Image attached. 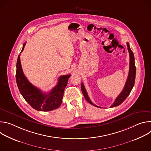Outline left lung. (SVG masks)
<instances>
[{"mask_svg":"<svg viewBox=\"0 0 151 151\" xmlns=\"http://www.w3.org/2000/svg\"><path fill=\"white\" fill-rule=\"evenodd\" d=\"M127 45L128 51L129 52V54H130V68H129L128 76L127 81L125 82V85L124 86V89L122 90L121 93L119 94V95L116 97L114 103L110 107H115L121 104L127 99V97L129 96V94H130L134 85L135 78H136V66H135V63H134V57L133 51L130 49V45H129L128 42L127 43ZM81 90L86 100L94 106H96L97 107H100L99 106H96L91 101V100H90V99L88 96L87 91H86L82 82L81 83Z\"/></svg>","mask_w":151,"mask_h":151,"instance_id":"8db88e82","label":"left lung"}]
</instances>
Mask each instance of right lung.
I'll return each mask as SVG.
<instances>
[{"instance_id": "add662e5", "label": "right lung", "mask_w": 151, "mask_h": 151, "mask_svg": "<svg viewBox=\"0 0 151 151\" xmlns=\"http://www.w3.org/2000/svg\"><path fill=\"white\" fill-rule=\"evenodd\" d=\"M26 43L23 44L21 53L24 50ZM70 75L61 76L58 83L48 93H43L33 85L23 73L20 61V54L17 61L16 81L18 88L26 101L33 107L39 111H51L57 109L62 103L64 88L68 84Z\"/></svg>"}]
</instances>
